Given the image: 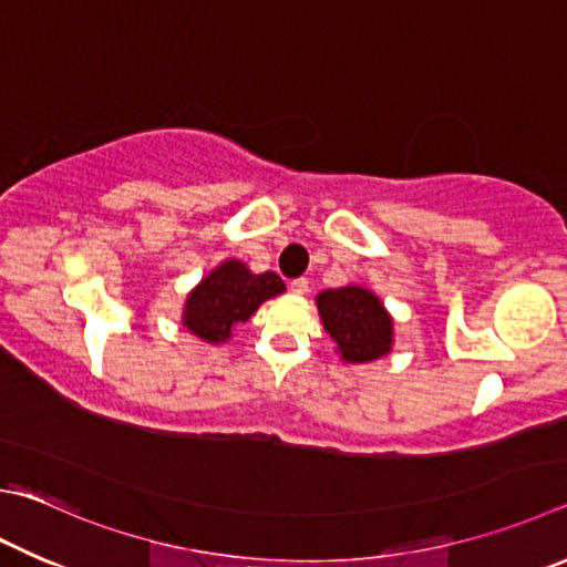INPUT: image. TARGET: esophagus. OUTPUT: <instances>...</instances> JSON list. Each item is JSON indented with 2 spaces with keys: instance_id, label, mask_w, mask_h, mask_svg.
<instances>
[{
  "instance_id": "1",
  "label": "esophagus",
  "mask_w": 567,
  "mask_h": 567,
  "mask_svg": "<svg viewBox=\"0 0 567 567\" xmlns=\"http://www.w3.org/2000/svg\"><path fill=\"white\" fill-rule=\"evenodd\" d=\"M290 290L292 295H307L310 292V282H307V277H297V280L290 282Z\"/></svg>"
}]
</instances>
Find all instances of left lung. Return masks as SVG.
Segmentation results:
<instances>
[{
	"label": "left lung",
	"instance_id": "1",
	"mask_svg": "<svg viewBox=\"0 0 567 567\" xmlns=\"http://www.w3.org/2000/svg\"><path fill=\"white\" fill-rule=\"evenodd\" d=\"M317 310L347 364L374 362L391 352L394 319L367 287L347 285L319 292Z\"/></svg>",
	"mask_w": 567,
	"mask_h": 567
}]
</instances>
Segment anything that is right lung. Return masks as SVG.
Wrapping results in <instances>:
<instances>
[{
  "label": "right lung",
  "mask_w": 567,
  "mask_h": 567,
  "mask_svg": "<svg viewBox=\"0 0 567 567\" xmlns=\"http://www.w3.org/2000/svg\"><path fill=\"white\" fill-rule=\"evenodd\" d=\"M285 292L275 272L255 275L240 260H225L193 287L183 307V327L208 344L228 342L233 329L257 312L265 300Z\"/></svg>",
  "instance_id": "1"
}]
</instances>
